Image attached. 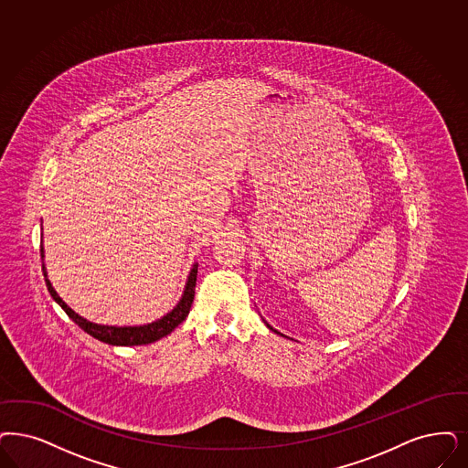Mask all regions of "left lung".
Segmentation results:
<instances>
[{
    "label": "left lung",
    "mask_w": 468,
    "mask_h": 468,
    "mask_svg": "<svg viewBox=\"0 0 468 468\" xmlns=\"http://www.w3.org/2000/svg\"><path fill=\"white\" fill-rule=\"evenodd\" d=\"M263 323H265V324H267V328L271 329V331H274V333H276V335H281V336H284V335H282V333H279V331H277V329L272 328V326H271V324H269V323H267V321H265V319H263ZM286 338H288V336H286Z\"/></svg>",
    "instance_id": "left-lung-1"
}]
</instances>
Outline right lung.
<instances>
[{"instance_id": "right-lung-1", "label": "right lung", "mask_w": 468, "mask_h": 468, "mask_svg": "<svg viewBox=\"0 0 468 468\" xmlns=\"http://www.w3.org/2000/svg\"><path fill=\"white\" fill-rule=\"evenodd\" d=\"M43 230V227H41ZM41 238H43V232H41ZM41 260H45V248H43V242H41ZM43 276H45V282H47V288L52 294L53 300L64 309V312L69 315L70 319L83 329L85 333H88L90 336L109 344V346H147V344H153L161 340L163 336L170 335L180 323L186 321V317L189 315L191 311L192 302H194V288H196V277H197V263L192 265L191 271H189V276L186 281V286H184V293L180 296L178 303L175 305L172 311L168 314H165L161 319H156L153 323H147V324H140V326H109V324H97V323H91L85 317H81L80 314L70 309L69 305L58 296V293L55 292V288L50 282V279L47 276V267H45V261H43Z\"/></svg>"}]
</instances>
